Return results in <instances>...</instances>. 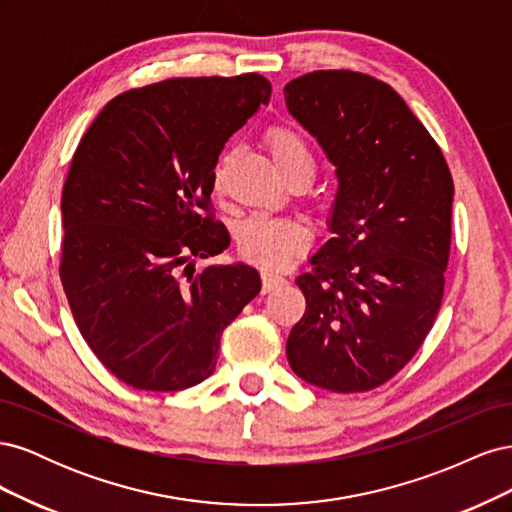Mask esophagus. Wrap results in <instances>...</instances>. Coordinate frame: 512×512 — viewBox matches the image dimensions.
<instances>
[{
  "mask_svg": "<svg viewBox=\"0 0 512 512\" xmlns=\"http://www.w3.org/2000/svg\"><path fill=\"white\" fill-rule=\"evenodd\" d=\"M284 284H286V280H284L282 275H277V273H273L269 269L262 271V292H271V290L280 288Z\"/></svg>",
  "mask_w": 512,
  "mask_h": 512,
  "instance_id": "obj_1",
  "label": "esophagus"
}]
</instances>
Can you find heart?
<instances>
[{
	"label": "heart",
	"mask_w": 512,
	"mask_h": 512,
	"mask_svg": "<svg viewBox=\"0 0 512 512\" xmlns=\"http://www.w3.org/2000/svg\"><path fill=\"white\" fill-rule=\"evenodd\" d=\"M271 156L284 175L292 170L316 168L314 153L297 132L275 128L267 136ZM220 170H215V181ZM239 250L260 265L280 267L309 243V230L303 222L292 218H275L267 213H254L245 218L237 230Z\"/></svg>",
	"instance_id": "obj_1"
}]
</instances>
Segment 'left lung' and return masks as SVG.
<instances>
[{"label": "left lung", "instance_id": "8db88e82", "mask_svg": "<svg viewBox=\"0 0 512 512\" xmlns=\"http://www.w3.org/2000/svg\"><path fill=\"white\" fill-rule=\"evenodd\" d=\"M284 96L337 177L331 237L294 280L307 307L288 335V363L320 389H376L412 359L440 312L453 179L423 123L374 76L318 70Z\"/></svg>", "mask_w": 512, "mask_h": 512}]
</instances>
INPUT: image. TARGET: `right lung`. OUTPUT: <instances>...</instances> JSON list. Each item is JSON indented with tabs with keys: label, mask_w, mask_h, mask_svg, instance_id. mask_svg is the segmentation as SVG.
<instances>
[{
	"label": "right lung",
	"mask_w": 512,
	"mask_h": 512,
	"mask_svg": "<svg viewBox=\"0 0 512 512\" xmlns=\"http://www.w3.org/2000/svg\"><path fill=\"white\" fill-rule=\"evenodd\" d=\"M271 98L260 74L170 79L108 102L61 196V284L87 346L134 389L209 378L220 337L260 292L245 262L196 271L230 245L203 218L224 143Z\"/></svg>",
	"instance_id": "right-lung-1"
}]
</instances>
